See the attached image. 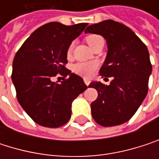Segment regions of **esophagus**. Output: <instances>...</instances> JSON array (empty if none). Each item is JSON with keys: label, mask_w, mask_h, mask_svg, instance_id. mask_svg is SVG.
Here are the masks:
<instances>
[{"label": "esophagus", "mask_w": 159, "mask_h": 159, "mask_svg": "<svg viewBox=\"0 0 159 159\" xmlns=\"http://www.w3.org/2000/svg\"><path fill=\"white\" fill-rule=\"evenodd\" d=\"M84 84H85L86 85H88V84H90V80L87 79V78H84Z\"/></svg>", "instance_id": "obj_1"}]
</instances>
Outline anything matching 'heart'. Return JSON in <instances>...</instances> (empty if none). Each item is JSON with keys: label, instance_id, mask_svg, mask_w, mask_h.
<instances>
[{"label": "heart", "instance_id": "1", "mask_svg": "<svg viewBox=\"0 0 159 159\" xmlns=\"http://www.w3.org/2000/svg\"><path fill=\"white\" fill-rule=\"evenodd\" d=\"M101 39L100 36L98 35H95V34H92V35H89L86 37L85 40L86 42L88 43V45L92 48V46L99 39ZM73 48H74V43H71L69 45V47L67 48V56L70 57L72 52H73ZM97 67H98V63L95 62V61H86V62H78L76 64L74 65L73 67V70L74 72L76 74V75H79L81 76H84V77H89L91 76L95 71L97 70Z\"/></svg>", "mask_w": 159, "mask_h": 159}]
</instances>
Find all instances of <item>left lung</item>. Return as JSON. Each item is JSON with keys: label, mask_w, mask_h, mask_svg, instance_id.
Wrapping results in <instances>:
<instances>
[{"label": "left lung", "mask_w": 159, "mask_h": 159, "mask_svg": "<svg viewBox=\"0 0 159 159\" xmlns=\"http://www.w3.org/2000/svg\"><path fill=\"white\" fill-rule=\"evenodd\" d=\"M84 32L106 39L108 54L99 74L113 77L109 85L90 83L89 87L98 94L91 103L92 117L104 127L122 124L134 115L146 97L152 72L148 49L128 26L113 20L91 25Z\"/></svg>", "instance_id": "8db88e82"}]
</instances>
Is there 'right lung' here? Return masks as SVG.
Listing matches in <instances>:
<instances>
[{"label": "right lung", "mask_w": 159, "mask_h": 159, "mask_svg": "<svg viewBox=\"0 0 159 159\" xmlns=\"http://www.w3.org/2000/svg\"><path fill=\"white\" fill-rule=\"evenodd\" d=\"M87 25L48 23L35 30L16 52L12 80L17 100L41 126L64 125L71 118L72 102L87 88L83 78L65 67L67 48ZM57 74L67 78L60 84L53 82Z\"/></svg>", "instance_id": "obj_1"}]
</instances>
